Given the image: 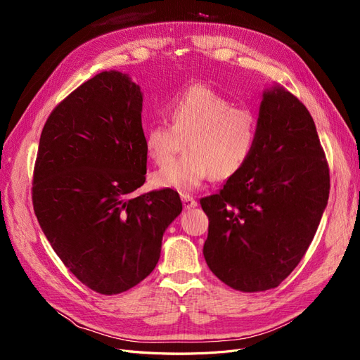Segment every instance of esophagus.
I'll use <instances>...</instances> for the list:
<instances>
[{
  "instance_id": "esophagus-1",
  "label": "esophagus",
  "mask_w": 360,
  "mask_h": 360,
  "mask_svg": "<svg viewBox=\"0 0 360 360\" xmlns=\"http://www.w3.org/2000/svg\"><path fill=\"white\" fill-rule=\"evenodd\" d=\"M181 202H183V207L186 210L192 209V207L197 205V201H195L191 195H186V193H181Z\"/></svg>"
}]
</instances>
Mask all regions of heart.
Masks as SVG:
<instances>
[{
    "label": "heart",
    "instance_id": "heart-1",
    "mask_svg": "<svg viewBox=\"0 0 360 360\" xmlns=\"http://www.w3.org/2000/svg\"><path fill=\"white\" fill-rule=\"evenodd\" d=\"M168 124L144 132V148L156 165H167L184 143L187 155L153 174V184L180 192L197 189L210 176L226 180L240 172L258 139V115L207 85H192L167 105Z\"/></svg>",
    "mask_w": 360,
    "mask_h": 360
}]
</instances>
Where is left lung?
<instances>
[{
    "label": "left lung",
    "mask_w": 360,
    "mask_h": 360,
    "mask_svg": "<svg viewBox=\"0 0 360 360\" xmlns=\"http://www.w3.org/2000/svg\"><path fill=\"white\" fill-rule=\"evenodd\" d=\"M246 167L200 204L209 217L205 263L243 292L276 288L300 263L328 205L329 165L309 111L275 86L259 106Z\"/></svg>",
    "instance_id": "8db88e82"
}]
</instances>
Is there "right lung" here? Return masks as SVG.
Returning a JSON list of instances; mask_svg holds the SVG:
<instances>
[{
    "mask_svg": "<svg viewBox=\"0 0 360 360\" xmlns=\"http://www.w3.org/2000/svg\"><path fill=\"white\" fill-rule=\"evenodd\" d=\"M141 111V89L126 75H96L49 114L32 172V207L51 246L105 296L153 271L162 236L183 209L169 188L132 197L147 174Z\"/></svg>",
    "mask_w": 360,
    "mask_h": 360,
    "instance_id": "obj_1",
    "label": "right lung"
}]
</instances>
